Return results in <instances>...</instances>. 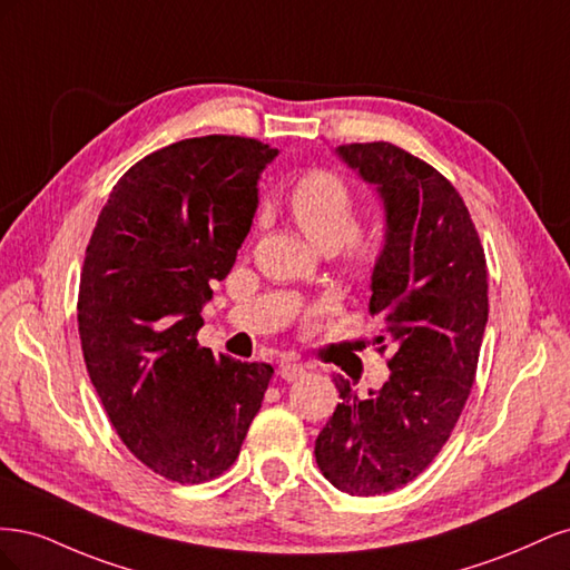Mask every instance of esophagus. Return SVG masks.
I'll use <instances>...</instances> for the list:
<instances>
[{
  "label": "esophagus",
  "mask_w": 570,
  "mask_h": 570,
  "mask_svg": "<svg viewBox=\"0 0 570 570\" xmlns=\"http://www.w3.org/2000/svg\"><path fill=\"white\" fill-rule=\"evenodd\" d=\"M278 373H281L283 381L292 383V381H299V377L306 373V366H304V364H297V361H283Z\"/></svg>",
  "instance_id": "esophagus-1"
}]
</instances>
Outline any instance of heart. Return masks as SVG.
<instances>
[{"label":"heart","mask_w":570,"mask_h":570,"mask_svg":"<svg viewBox=\"0 0 570 570\" xmlns=\"http://www.w3.org/2000/svg\"><path fill=\"white\" fill-rule=\"evenodd\" d=\"M287 212L318 249L347 247L354 266H371L381 254V235L354 230V193L333 170L314 168L304 174L289 189Z\"/></svg>","instance_id":"obj_1"}]
</instances>
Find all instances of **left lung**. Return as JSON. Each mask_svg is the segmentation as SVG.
I'll return each mask as SVG.
<instances>
[{
  "label": "left lung",
  "instance_id": "left-lung-1",
  "mask_svg": "<svg viewBox=\"0 0 570 570\" xmlns=\"http://www.w3.org/2000/svg\"><path fill=\"white\" fill-rule=\"evenodd\" d=\"M335 154L385 209L368 312L383 318L392 358L385 385L366 396L335 377L342 404L314 454L337 490L375 497L423 473L452 435L488 325V266L469 209L433 166L390 142Z\"/></svg>",
  "mask_w": 570,
  "mask_h": 570
}]
</instances>
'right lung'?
Instances as JSON below:
<instances>
[{"mask_svg":"<svg viewBox=\"0 0 570 570\" xmlns=\"http://www.w3.org/2000/svg\"><path fill=\"white\" fill-rule=\"evenodd\" d=\"M275 157L237 135L154 151L114 185L85 252L78 331L90 381L128 450L180 485L230 469L273 375L214 356L195 335Z\"/></svg>","mask_w":570,"mask_h":570,"instance_id":"add662e5","label":"right lung"}]
</instances>
